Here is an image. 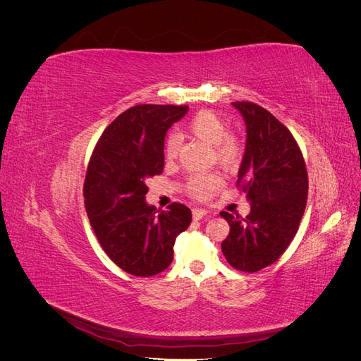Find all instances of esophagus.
Listing matches in <instances>:
<instances>
[{
	"label": "esophagus",
	"mask_w": 361,
	"mask_h": 361,
	"mask_svg": "<svg viewBox=\"0 0 361 361\" xmlns=\"http://www.w3.org/2000/svg\"><path fill=\"white\" fill-rule=\"evenodd\" d=\"M206 215H207V211H204V209H199V207H194L192 209L194 220H202V218H204Z\"/></svg>",
	"instance_id": "obj_1"
}]
</instances>
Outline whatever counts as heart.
<instances>
[{"label":"heart","mask_w":361,"mask_h":361,"mask_svg":"<svg viewBox=\"0 0 361 361\" xmlns=\"http://www.w3.org/2000/svg\"><path fill=\"white\" fill-rule=\"evenodd\" d=\"M190 133L206 143L214 146V155L218 164L227 170L236 169L243 159V143L236 135L227 133L224 118L214 111L203 110L194 114L187 123ZM180 150V137L170 133L164 141V157L167 161H174ZM223 178L218 173L192 174L187 179V192L195 200H207L223 187Z\"/></svg>","instance_id":"heart-1"}]
</instances>
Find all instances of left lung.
Masks as SVG:
<instances>
[{"mask_svg":"<svg viewBox=\"0 0 361 361\" xmlns=\"http://www.w3.org/2000/svg\"><path fill=\"white\" fill-rule=\"evenodd\" d=\"M247 126L245 154L236 187L247 194L250 214L223 211L231 226L221 244L235 269L256 272L285 253L298 232L309 191L307 169L290 130L255 102H232Z\"/></svg>","mask_w":361,"mask_h":361,"instance_id":"left-lung-1","label":"left lung"}]
</instances>
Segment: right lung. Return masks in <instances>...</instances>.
I'll use <instances>...</instances> for the list:
<instances>
[{
    "label": "right lung",
    "mask_w": 361,
    "mask_h": 361,
    "mask_svg": "<svg viewBox=\"0 0 361 361\" xmlns=\"http://www.w3.org/2000/svg\"><path fill=\"white\" fill-rule=\"evenodd\" d=\"M187 105L130 106L106 126L87 167L84 203L101 247L114 264L137 277L157 276L173 260V245L191 223V211L171 203L157 211L145 200L146 180L164 170L167 129Z\"/></svg>",
    "instance_id": "right-lung-1"
}]
</instances>
